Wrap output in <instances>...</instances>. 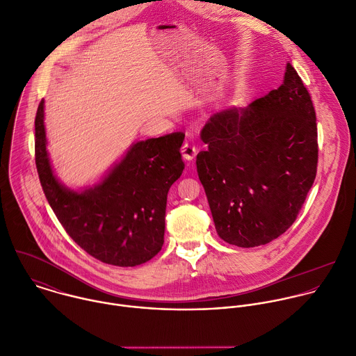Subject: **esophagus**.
Segmentation results:
<instances>
[{
    "mask_svg": "<svg viewBox=\"0 0 356 356\" xmlns=\"http://www.w3.org/2000/svg\"><path fill=\"white\" fill-rule=\"evenodd\" d=\"M181 155H183V158H184L186 161H188V162L195 158V155H197V148H195V145H194L190 140L183 144V147H181Z\"/></svg>",
    "mask_w": 356,
    "mask_h": 356,
    "instance_id": "34e87169",
    "label": "esophagus"
}]
</instances>
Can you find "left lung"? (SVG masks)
Listing matches in <instances>:
<instances>
[{"instance_id": "1", "label": "left lung", "mask_w": 356, "mask_h": 356, "mask_svg": "<svg viewBox=\"0 0 356 356\" xmlns=\"http://www.w3.org/2000/svg\"><path fill=\"white\" fill-rule=\"evenodd\" d=\"M197 155L216 233L229 245L256 248L295 222L317 170L316 111L288 64L284 83L246 107L213 113Z\"/></svg>"}]
</instances>
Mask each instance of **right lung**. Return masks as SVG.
Instances as JSON below:
<instances>
[{
	"instance_id": "obj_1",
	"label": "right lung",
	"mask_w": 356,
	"mask_h": 356,
	"mask_svg": "<svg viewBox=\"0 0 356 356\" xmlns=\"http://www.w3.org/2000/svg\"><path fill=\"white\" fill-rule=\"evenodd\" d=\"M36 168L44 195L71 239L102 263L136 267L163 246L166 200L181 176L183 133L134 143L102 180L81 190L63 184L47 152L44 100L35 118Z\"/></svg>"
}]
</instances>
